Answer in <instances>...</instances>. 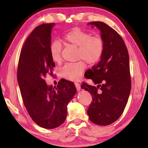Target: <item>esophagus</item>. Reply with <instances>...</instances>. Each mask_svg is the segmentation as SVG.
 Instances as JSON below:
<instances>
[{
    "instance_id": "34e87169",
    "label": "esophagus",
    "mask_w": 148,
    "mask_h": 148,
    "mask_svg": "<svg viewBox=\"0 0 148 148\" xmlns=\"http://www.w3.org/2000/svg\"><path fill=\"white\" fill-rule=\"evenodd\" d=\"M75 86H76V89H77V91H79L81 90L80 84L77 83H75Z\"/></svg>"
}]
</instances>
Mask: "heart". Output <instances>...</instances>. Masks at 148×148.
Here are the masks:
<instances>
[{"instance_id":"heart-1","label":"heart","mask_w":148,"mask_h":148,"mask_svg":"<svg viewBox=\"0 0 148 148\" xmlns=\"http://www.w3.org/2000/svg\"><path fill=\"white\" fill-rule=\"evenodd\" d=\"M64 41L78 48L77 58L83 59L88 64L94 65L100 61L104 50L103 40L77 28L72 29L63 37ZM49 55L55 64L62 62V45L58 41L53 42L49 46ZM86 69V64L82 60L66 64L60 69V76L70 81H78Z\"/></svg>"}]
</instances>
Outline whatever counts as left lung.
Masks as SVG:
<instances>
[{
    "label": "left lung",
    "mask_w": 148,
    "mask_h": 148,
    "mask_svg": "<svg viewBox=\"0 0 148 148\" xmlns=\"http://www.w3.org/2000/svg\"><path fill=\"white\" fill-rule=\"evenodd\" d=\"M88 25L100 30L104 50L100 62L84 75L97 86L83 83L81 88L92 96L87 111L90 120L106 126L120 117L127 103L131 90L129 55L124 40L111 27L101 21Z\"/></svg>",
    "instance_id": "left-lung-1"
}]
</instances>
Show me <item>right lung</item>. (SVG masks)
Listing matches in <instances>:
<instances>
[{"mask_svg": "<svg viewBox=\"0 0 148 148\" xmlns=\"http://www.w3.org/2000/svg\"><path fill=\"white\" fill-rule=\"evenodd\" d=\"M55 25L44 23L32 31L22 47L18 67L17 79L24 105L32 120L46 129L64 122L68 103L76 93L71 81H60L53 87L44 79L46 74L53 73L55 66L49 50Z\"/></svg>", "mask_w": 148, "mask_h": 148, "instance_id": "add662e5", "label": "right lung"}]
</instances>
